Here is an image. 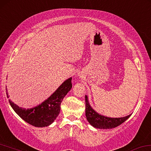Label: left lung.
<instances>
[{
    "label": "left lung",
    "mask_w": 151,
    "mask_h": 151,
    "mask_svg": "<svg viewBox=\"0 0 151 151\" xmlns=\"http://www.w3.org/2000/svg\"><path fill=\"white\" fill-rule=\"evenodd\" d=\"M86 117L89 124L95 128L112 129L119 126L130 117L131 114L124 117H108L99 114L90 106L87 95L85 96Z\"/></svg>",
    "instance_id": "8db88e82"
}]
</instances>
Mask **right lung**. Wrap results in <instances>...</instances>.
<instances>
[{"mask_svg": "<svg viewBox=\"0 0 151 151\" xmlns=\"http://www.w3.org/2000/svg\"><path fill=\"white\" fill-rule=\"evenodd\" d=\"M71 80L72 78L66 80L47 99L34 107H19L10 99L9 100V103L15 112L29 124L38 127L48 126L54 122L59 114L63 99L72 88ZM6 92L9 98L6 87Z\"/></svg>", "mask_w": 151, "mask_h": 151, "instance_id": "add662e5", "label": "right lung"}]
</instances>
